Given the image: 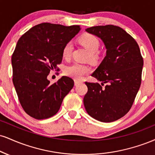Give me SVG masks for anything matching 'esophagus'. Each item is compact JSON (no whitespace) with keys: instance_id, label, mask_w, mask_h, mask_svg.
Listing matches in <instances>:
<instances>
[{"instance_id":"34e87169","label":"esophagus","mask_w":155,"mask_h":155,"mask_svg":"<svg viewBox=\"0 0 155 155\" xmlns=\"http://www.w3.org/2000/svg\"><path fill=\"white\" fill-rule=\"evenodd\" d=\"M83 81H79V80H74V84H75V86H78L79 84H80L82 83Z\"/></svg>"}]
</instances>
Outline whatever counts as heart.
<instances>
[{
	"mask_svg": "<svg viewBox=\"0 0 155 155\" xmlns=\"http://www.w3.org/2000/svg\"><path fill=\"white\" fill-rule=\"evenodd\" d=\"M79 42L89 52V61L94 62L100 58V41L98 38L92 34H84L79 39ZM73 45L71 42H68L64 45L62 50V55L64 59L68 60L71 56ZM90 72V68L85 65L74 63L66 66L64 68V74L66 76L74 78L75 79H81L84 76Z\"/></svg>",
	"mask_w": 155,
	"mask_h": 155,
	"instance_id": "b5f03b06",
	"label": "heart"
}]
</instances>
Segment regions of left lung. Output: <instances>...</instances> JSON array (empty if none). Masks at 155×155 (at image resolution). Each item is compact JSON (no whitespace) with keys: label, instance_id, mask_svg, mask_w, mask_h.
<instances>
[{"label":"left lung","instance_id":"obj_1","mask_svg":"<svg viewBox=\"0 0 155 155\" xmlns=\"http://www.w3.org/2000/svg\"><path fill=\"white\" fill-rule=\"evenodd\" d=\"M86 31L100 37L107 51L92 74L102 81V85L86 81L88 91L84 97V105L93 118L113 122L124 117L133 105L140 88L143 58L137 42L122 28L96 26Z\"/></svg>","mask_w":155,"mask_h":155}]
</instances>
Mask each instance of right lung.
<instances>
[{
    "label": "right lung",
    "instance_id": "right-lung-1",
    "mask_svg": "<svg viewBox=\"0 0 155 155\" xmlns=\"http://www.w3.org/2000/svg\"><path fill=\"white\" fill-rule=\"evenodd\" d=\"M70 27L42 23L31 27L20 37L12 58L13 83L22 108L37 120L58 113L63 98L71 90L74 80L62 76L50 84L48 76L59 71L64 45L80 31Z\"/></svg>",
    "mask_w": 155,
    "mask_h": 155
}]
</instances>
